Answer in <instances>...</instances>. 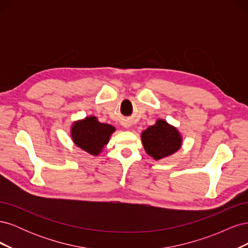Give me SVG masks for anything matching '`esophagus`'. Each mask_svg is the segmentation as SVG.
<instances>
[{
    "instance_id": "1",
    "label": "esophagus",
    "mask_w": 248,
    "mask_h": 248,
    "mask_svg": "<svg viewBox=\"0 0 248 248\" xmlns=\"http://www.w3.org/2000/svg\"><path fill=\"white\" fill-rule=\"evenodd\" d=\"M123 126H124V128H126V129H129L130 124H129V123H124V124H123Z\"/></svg>"
}]
</instances>
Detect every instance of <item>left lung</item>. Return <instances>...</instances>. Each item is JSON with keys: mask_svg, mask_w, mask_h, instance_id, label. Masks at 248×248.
Returning a JSON list of instances; mask_svg holds the SVG:
<instances>
[{"mask_svg": "<svg viewBox=\"0 0 248 248\" xmlns=\"http://www.w3.org/2000/svg\"><path fill=\"white\" fill-rule=\"evenodd\" d=\"M141 144L148 155L154 160H160L175 154L182 147L183 138L177 127L166 120L157 119L140 134Z\"/></svg>", "mask_w": 248, "mask_h": 248, "instance_id": "left-lung-1", "label": "left lung"}]
</instances>
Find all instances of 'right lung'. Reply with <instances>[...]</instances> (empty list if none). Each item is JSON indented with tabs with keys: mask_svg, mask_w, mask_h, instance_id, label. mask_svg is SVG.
I'll use <instances>...</instances> for the list:
<instances>
[{
	"mask_svg": "<svg viewBox=\"0 0 248 248\" xmlns=\"http://www.w3.org/2000/svg\"><path fill=\"white\" fill-rule=\"evenodd\" d=\"M115 131L114 126L99 122L95 116L74 121L70 127V136L74 145L94 156H98L103 151Z\"/></svg>",
	"mask_w": 248,
	"mask_h": 248,
	"instance_id": "add662e5",
	"label": "right lung"
}]
</instances>
